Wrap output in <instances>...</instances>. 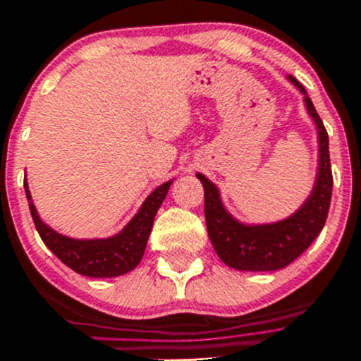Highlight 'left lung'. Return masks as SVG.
I'll list each match as a JSON object with an SVG mask.
<instances>
[{"mask_svg": "<svg viewBox=\"0 0 361 361\" xmlns=\"http://www.w3.org/2000/svg\"><path fill=\"white\" fill-rule=\"evenodd\" d=\"M289 80L305 94L307 109L317 123L319 133L317 180L303 207L283 221L246 226L235 221L223 209L218 188L204 175L197 173L204 186V212L209 239L219 259L239 271H276L289 266L314 243L328 218L333 190L328 133L305 88L294 78Z\"/></svg>", "mask_w": 361, "mask_h": 361, "instance_id": "obj_1", "label": "left lung"}]
</instances>
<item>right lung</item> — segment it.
<instances>
[{
  "label": "right lung",
  "instance_id": "right-lung-1",
  "mask_svg": "<svg viewBox=\"0 0 361 361\" xmlns=\"http://www.w3.org/2000/svg\"><path fill=\"white\" fill-rule=\"evenodd\" d=\"M170 184L171 180H168V183L161 184L157 190H154L145 204L142 205L138 214L129 221V225L120 234L108 239H90V241L65 238V235L51 230L37 214L26 183H24V190H26L33 223H35L37 232L42 238L44 245L75 273L92 278H111L129 273L140 264L147 241H149L156 212L163 204L164 197L170 190Z\"/></svg>",
  "mask_w": 361,
  "mask_h": 361
}]
</instances>
